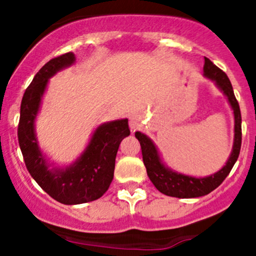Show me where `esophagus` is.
<instances>
[{
  "mask_svg": "<svg viewBox=\"0 0 256 256\" xmlns=\"http://www.w3.org/2000/svg\"><path fill=\"white\" fill-rule=\"evenodd\" d=\"M128 125H130V128L132 132H135L136 130L141 128V118L138 115H132L130 118V121H128Z\"/></svg>",
  "mask_w": 256,
  "mask_h": 256,
  "instance_id": "34e87169",
  "label": "esophagus"
}]
</instances>
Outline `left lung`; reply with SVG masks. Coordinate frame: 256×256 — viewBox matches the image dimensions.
<instances>
[{"label": "left lung", "instance_id": "1", "mask_svg": "<svg viewBox=\"0 0 256 256\" xmlns=\"http://www.w3.org/2000/svg\"><path fill=\"white\" fill-rule=\"evenodd\" d=\"M203 72H204L206 78L213 80L216 86L223 92L234 114L233 150H232L230 156H229L228 161L223 168L219 170L214 174H210V176L200 178L178 174V172L172 171L171 168L162 164L158 150L148 136L140 132V131L135 132L136 138L140 141L141 144L142 160L144 167H146L147 176L160 192L170 196V197L197 198L208 194L212 190H216L218 186L222 184V182L228 176L239 157L240 146H242V115H240L239 104L236 99V95H234L230 80L222 69L214 66L206 56Z\"/></svg>", "mask_w": 256, "mask_h": 256}]
</instances>
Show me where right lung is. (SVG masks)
<instances>
[{
	"instance_id": "right-lung-1",
	"label": "right lung",
	"mask_w": 256,
	"mask_h": 256,
	"mask_svg": "<svg viewBox=\"0 0 256 256\" xmlns=\"http://www.w3.org/2000/svg\"><path fill=\"white\" fill-rule=\"evenodd\" d=\"M74 62L76 56L69 52L50 59L40 69L22 98L18 124V142L30 174L53 200L70 206L92 202L109 190L118 146L130 135L128 118L102 124L73 164L50 168L38 146L34 121L49 78Z\"/></svg>"
}]
</instances>
